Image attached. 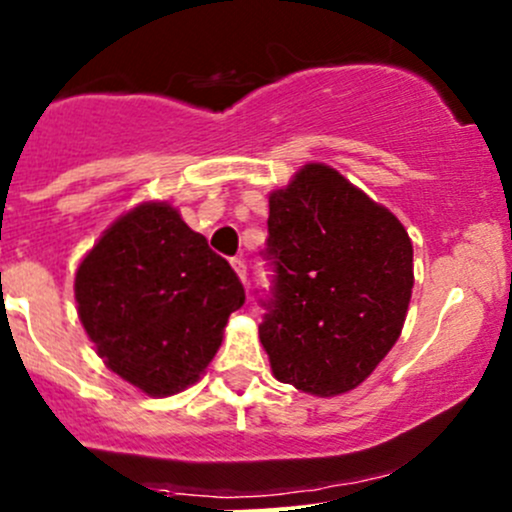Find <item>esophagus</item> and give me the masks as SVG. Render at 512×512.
I'll return each instance as SVG.
<instances>
[{
	"mask_svg": "<svg viewBox=\"0 0 512 512\" xmlns=\"http://www.w3.org/2000/svg\"><path fill=\"white\" fill-rule=\"evenodd\" d=\"M232 270H235V275L240 277L242 285H247V267H245V260L242 257H232Z\"/></svg>",
	"mask_w": 512,
	"mask_h": 512,
	"instance_id": "esophagus-1",
	"label": "esophagus"
}]
</instances>
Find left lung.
<instances>
[{
  "instance_id": "1",
  "label": "left lung",
  "mask_w": 512,
  "mask_h": 512,
  "mask_svg": "<svg viewBox=\"0 0 512 512\" xmlns=\"http://www.w3.org/2000/svg\"><path fill=\"white\" fill-rule=\"evenodd\" d=\"M267 230L277 280L260 342L272 374L319 399L347 394L401 337L414 289L409 232L324 163L272 190Z\"/></svg>"
}]
</instances>
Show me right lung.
Returning a JSON list of instances; mask_svg holds the SVG:
<instances>
[{"instance_id": "add662e5", "label": "right lung", "mask_w": 512, "mask_h": 512, "mask_svg": "<svg viewBox=\"0 0 512 512\" xmlns=\"http://www.w3.org/2000/svg\"><path fill=\"white\" fill-rule=\"evenodd\" d=\"M79 319L103 364L153 399L205 374L245 289L178 208L143 200L76 267Z\"/></svg>"}]
</instances>
